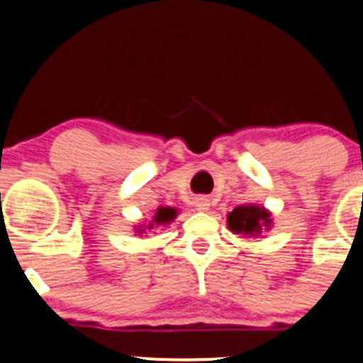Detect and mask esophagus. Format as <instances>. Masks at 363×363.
<instances>
[{
  "label": "esophagus",
  "instance_id": "esophagus-1",
  "mask_svg": "<svg viewBox=\"0 0 363 363\" xmlns=\"http://www.w3.org/2000/svg\"><path fill=\"white\" fill-rule=\"evenodd\" d=\"M194 206H196L198 212H206V210L210 208V201L206 200V198L200 196V198H196V200H194Z\"/></svg>",
  "mask_w": 363,
  "mask_h": 363
}]
</instances>
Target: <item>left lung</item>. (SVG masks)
Segmentation results:
<instances>
[{
	"label": "left lung",
	"mask_w": 363,
	"mask_h": 363,
	"mask_svg": "<svg viewBox=\"0 0 363 363\" xmlns=\"http://www.w3.org/2000/svg\"><path fill=\"white\" fill-rule=\"evenodd\" d=\"M274 225L272 213L262 205H240L227 213V227L242 238H260Z\"/></svg>",
	"instance_id": "8db88e82"
}]
</instances>
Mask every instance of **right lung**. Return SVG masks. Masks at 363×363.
Segmentation results:
<instances>
[{
  "label": "right lung",
  "mask_w": 363,
  "mask_h": 363,
  "mask_svg": "<svg viewBox=\"0 0 363 363\" xmlns=\"http://www.w3.org/2000/svg\"><path fill=\"white\" fill-rule=\"evenodd\" d=\"M175 217H177V208H172V206H158L151 222H148V224L143 222V224L134 225V233H138V236H141L146 230L155 229L158 225H169L170 222H174Z\"/></svg>",
  "instance_id": "obj_1"
}]
</instances>
